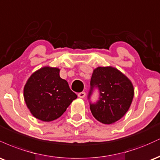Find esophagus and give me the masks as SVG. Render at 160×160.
I'll return each mask as SVG.
<instances>
[{"mask_svg":"<svg viewBox=\"0 0 160 160\" xmlns=\"http://www.w3.org/2000/svg\"><path fill=\"white\" fill-rule=\"evenodd\" d=\"M78 95L79 98H83L84 97L86 96V93L84 92H79L78 94Z\"/></svg>","mask_w":160,"mask_h":160,"instance_id":"obj_1","label":"esophagus"}]
</instances>
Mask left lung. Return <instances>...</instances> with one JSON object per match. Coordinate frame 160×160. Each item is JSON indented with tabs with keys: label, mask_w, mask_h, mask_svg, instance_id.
<instances>
[{
	"label": "left lung",
	"mask_w": 160,
	"mask_h": 160,
	"mask_svg": "<svg viewBox=\"0 0 160 160\" xmlns=\"http://www.w3.org/2000/svg\"><path fill=\"white\" fill-rule=\"evenodd\" d=\"M99 92V100L92 103L93 92ZM134 96L131 81L123 74L112 67H98L94 70L88 94L93 117L104 124H111L122 118L128 111Z\"/></svg>",
	"instance_id": "1"
}]
</instances>
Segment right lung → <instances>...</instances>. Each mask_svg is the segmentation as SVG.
<instances>
[{
    "instance_id": "obj_1",
    "label": "right lung",
    "mask_w": 160,
    "mask_h": 160,
    "mask_svg": "<svg viewBox=\"0 0 160 160\" xmlns=\"http://www.w3.org/2000/svg\"><path fill=\"white\" fill-rule=\"evenodd\" d=\"M59 71L56 68H42L30 77L24 87L27 107L38 120H56L78 98L68 82L60 78Z\"/></svg>"
}]
</instances>
